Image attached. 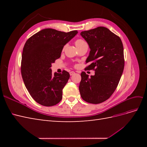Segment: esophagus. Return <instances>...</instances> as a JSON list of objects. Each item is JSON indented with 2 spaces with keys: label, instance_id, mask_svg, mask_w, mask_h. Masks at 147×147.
<instances>
[{
  "label": "esophagus",
  "instance_id": "obj_1",
  "mask_svg": "<svg viewBox=\"0 0 147 147\" xmlns=\"http://www.w3.org/2000/svg\"><path fill=\"white\" fill-rule=\"evenodd\" d=\"M74 74H75V72H73V71H71V72H70V75H73Z\"/></svg>",
  "mask_w": 147,
  "mask_h": 147
}]
</instances>
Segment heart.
<instances>
[{
  "mask_svg": "<svg viewBox=\"0 0 147 147\" xmlns=\"http://www.w3.org/2000/svg\"><path fill=\"white\" fill-rule=\"evenodd\" d=\"M86 42H84V40H81V39H78L75 42V45H76V46H78V45H82V44L83 43H85Z\"/></svg>",
  "mask_w": 147,
  "mask_h": 147,
  "instance_id": "obj_1",
  "label": "heart"
}]
</instances>
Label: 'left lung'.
<instances>
[{
	"mask_svg": "<svg viewBox=\"0 0 147 147\" xmlns=\"http://www.w3.org/2000/svg\"><path fill=\"white\" fill-rule=\"evenodd\" d=\"M90 48L85 68L94 70L89 77L81 74L79 91L82 98L91 104H100L112 96L118 86L124 67L123 45L120 38L105 27H98L80 33Z\"/></svg>",
	"mask_w": 147,
	"mask_h": 147,
	"instance_id": "1",
	"label": "left lung"
}]
</instances>
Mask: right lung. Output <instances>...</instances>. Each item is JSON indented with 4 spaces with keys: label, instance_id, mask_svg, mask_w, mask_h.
<instances>
[{
    "label": "right lung",
    "instance_id": "obj_1",
    "mask_svg": "<svg viewBox=\"0 0 147 147\" xmlns=\"http://www.w3.org/2000/svg\"><path fill=\"white\" fill-rule=\"evenodd\" d=\"M78 34L44 29L30 37L23 48L21 75L29 94L43 106L55 105L61 100L63 89L70 77L68 72L51 71V64L59 58L64 46Z\"/></svg>",
    "mask_w": 147,
    "mask_h": 147
}]
</instances>
